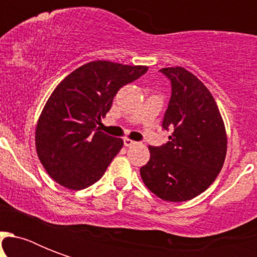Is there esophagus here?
I'll return each instance as SVG.
<instances>
[{
    "label": "esophagus",
    "mask_w": 257,
    "mask_h": 257,
    "mask_svg": "<svg viewBox=\"0 0 257 257\" xmlns=\"http://www.w3.org/2000/svg\"><path fill=\"white\" fill-rule=\"evenodd\" d=\"M137 143L136 141L131 140V139H128V137H125L124 139V145L125 147H133V145H136Z\"/></svg>",
    "instance_id": "1"
}]
</instances>
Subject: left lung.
<instances>
[{"label": "left lung", "instance_id": "8db88e82", "mask_svg": "<svg viewBox=\"0 0 257 257\" xmlns=\"http://www.w3.org/2000/svg\"><path fill=\"white\" fill-rule=\"evenodd\" d=\"M172 94L163 128L169 141L149 147L151 159L141 167L144 184L165 201H187L211 185L223 168L227 133L215 98L207 86L181 66L163 68Z\"/></svg>", "mask_w": 257, "mask_h": 257}]
</instances>
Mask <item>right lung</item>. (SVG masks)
I'll list each match as a JSON object with an SVG mask.
<instances>
[{
	"label": "right lung",
	"mask_w": 257,
	"mask_h": 257,
	"mask_svg": "<svg viewBox=\"0 0 257 257\" xmlns=\"http://www.w3.org/2000/svg\"><path fill=\"white\" fill-rule=\"evenodd\" d=\"M147 70L98 60L58 84L36 126L38 159L56 183L80 191L101 179L124 141L105 135L96 124L109 112L120 88Z\"/></svg>",
	"instance_id": "right-lung-1"
}]
</instances>
